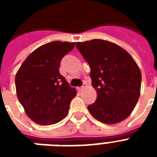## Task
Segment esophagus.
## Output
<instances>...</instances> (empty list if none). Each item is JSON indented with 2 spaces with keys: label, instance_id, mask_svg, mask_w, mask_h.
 Instances as JSON below:
<instances>
[{
  "label": "esophagus",
  "instance_id": "obj_1",
  "mask_svg": "<svg viewBox=\"0 0 157 157\" xmlns=\"http://www.w3.org/2000/svg\"><path fill=\"white\" fill-rule=\"evenodd\" d=\"M86 87V85H84L83 86H81V87H79V88H77V90H78L79 91H81V90H85Z\"/></svg>",
  "mask_w": 157,
  "mask_h": 157
}]
</instances>
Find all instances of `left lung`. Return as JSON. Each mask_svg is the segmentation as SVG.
I'll list each match as a JSON object with an SVG mask.
<instances>
[{
    "mask_svg": "<svg viewBox=\"0 0 157 157\" xmlns=\"http://www.w3.org/2000/svg\"><path fill=\"white\" fill-rule=\"evenodd\" d=\"M76 48L90 67L97 100L88 106L98 121L113 124L131 114L140 96L142 75L126 50L108 40L76 42Z\"/></svg>",
    "mask_w": 157,
    "mask_h": 157,
    "instance_id": "8db88e82",
    "label": "left lung"
}]
</instances>
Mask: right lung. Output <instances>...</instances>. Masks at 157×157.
Masks as SVG:
<instances>
[{
  "label": "right lung",
  "mask_w": 157,
  "mask_h": 157,
  "mask_svg": "<svg viewBox=\"0 0 157 157\" xmlns=\"http://www.w3.org/2000/svg\"><path fill=\"white\" fill-rule=\"evenodd\" d=\"M74 46L75 42L59 40L41 45L28 55L16 73L18 101L36 124H56L68 113L76 90L60 75L59 65Z\"/></svg>",
  "instance_id": "right-lung-1"
}]
</instances>
